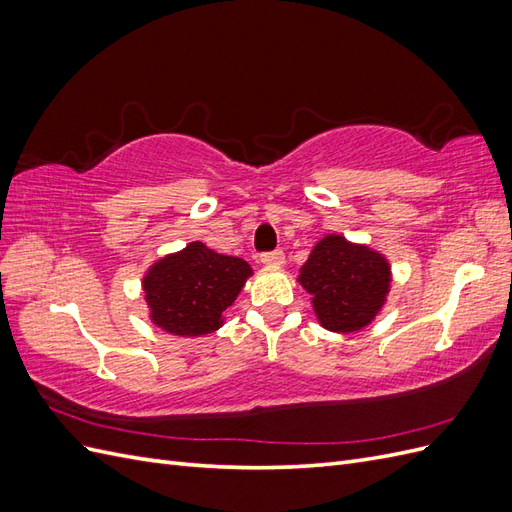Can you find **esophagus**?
<instances>
[{
    "label": "esophagus",
    "mask_w": 512,
    "mask_h": 512,
    "mask_svg": "<svg viewBox=\"0 0 512 512\" xmlns=\"http://www.w3.org/2000/svg\"><path fill=\"white\" fill-rule=\"evenodd\" d=\"M284 260H286V256H284L282 250L260 254V262H262V265H265V267H280V265H284Z\"/></svg>",
    "instance_id": "esophagus-1"
}]
</instances>
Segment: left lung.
<instances>
[{"mask_svg":"<svg viewBox=\"0 0 512 512\" xmlns=\"http://www.w3.org/2000/svg\"><path fill=\"white\" fill-rule=\"evenodd\" d=\"M312 294L318 322L333 333H354L376 320L391 292V265L384 254L342 235H324L299 271Z\"/></svg>","mask_w":512,"mask_h":512,"instance_id":"8db88e82","label":"left lung"}]
</instances>
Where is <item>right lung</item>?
<instances>
[{
    "mask_svg": "<svg viewBox=\"0 0 512 512\" xmlns=\"http://www.w3.org/2000/svg\"><path fill=\"white\" fill-rule=\"evenodd\" d=\"M252 267L243 258L209 250L192 241L156 260L143 275L149 320L179 337L218 331L224 312L235 303Z\"/></svg>",
    "mask_w": 512,
    "mask_h": 512,
    "instance_id": "add662e5",
    "label": "right lung"
}]
</instances>
